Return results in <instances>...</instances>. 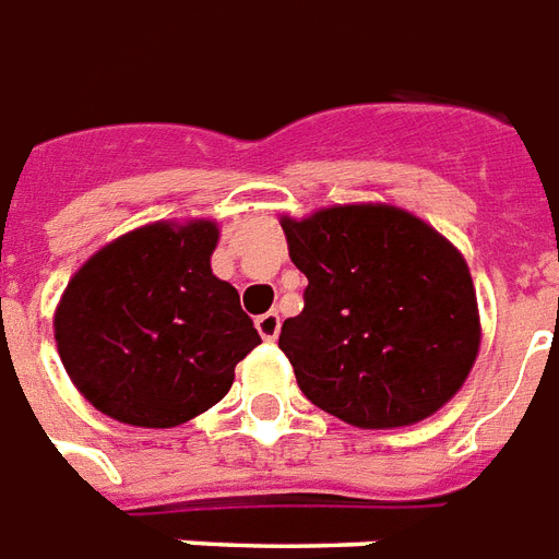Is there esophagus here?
<instances>
[{"mask_svg": "<svg viewBox=\"0 0 559 559\" xmlns=\"http://www.w3.org/2000/svg\"><path fill=\"white\" fill-rule=\"evenodd\" d=\"M257 329H259V334L265 337V341H276V334H280V314H276V311L259 314Z\"/></svg>", "mask_w": 559, "mask_h": 559, "instance_id": "34e87169", "label": "esophagus"}]
</instances>
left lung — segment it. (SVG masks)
I'll return each instance as SVG.
<instances>
[{"label":"left lung","mask_w":559,"mask_h":559,"mask_svg":"<svg viewBox=\"0 0 559 559\" xmlns=\"http://www.w3.org/2000/svg\"><path fill=\"white\" fill-rule=\"evenodd\" d=\"M306 274L280 349L302 395L346 424L404 427L448 404L479 352L471 271L453 245L386 204L283 218Z\"/></svg>","instance_id":"8db88e82"}]
</instances>
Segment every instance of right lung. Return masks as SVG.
Segmentation results:
<instances>
[{"instance_id": "add662e5", "label": "right lung", "mask_w": 559, "mask_h": 559, "mask_svg": "<svg viewBox=\"0 0 559 559\" xmlns=\"http://www.w3.org/2000/svg\"><path fill=\"white\" fill-rule=\"evenodd\" d=\"M213 222L146 225L80 267L53 314L66 372L100 413L176 427L222 401L262 343L230 283L210 271Z\"/></svg>"}]
</instances>
